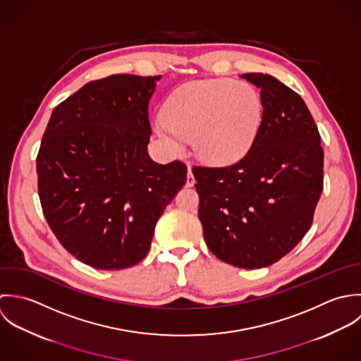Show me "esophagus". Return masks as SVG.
<instances>
[{
	"instance_id": "esophagus-1",
	"label": "esophagus",
	"mask_w": 361,
	"mask_h": 361,
	"mask_svg": "<svg viewBox=\"0 0 361 361\" xmlns=\"http://www.w3.org/2000/svg\"><path fill=\"white\" fill-rule=\"evenodd\" d=\"M194 184H195V178H194V174H192L191 166L188 164V174H187V183H185V185H187V187H192Z\"/></svg>"
}]
</instances>
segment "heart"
<instances>
[{"mask_svg": "<svg viewBox=\"0 0 361 361\" xmlns=\"http://www.w3.org/2000/svg\"><path fill=\"white\" fill-rule=\"evenodd\" d=\"M264 123V102L247 82L207 79L176 89L163 107L160 137L173 149L192 141L200 159L227 164L243 159L255 144Z\"/></svg>", "mask_w": 361, "mask_h": 361, "instance_id": "1", "label": "heart"}]
</instances>
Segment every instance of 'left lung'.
<instances>
[{
	"label": "left lung",
	"mask_w": 361,
	"mask_h": 361,
	"mask_svg": "<svg viewBox=\"0 0 361 361\" xmlns=\"http://www.w3.org/2000/svg\"><path fill=\"white\" fill-rule=\"evenodd\" d=\"M261 89L264 123L238 161L194 166L208 248L237 268L258 269L288 254L311 227L324 190V150L304 100L271 75L243 73Z\"/></svg>",
	"instance_id": "1"
}]
</instances>
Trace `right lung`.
I'll use <instances>...</instances> for the list:
<instances>
[{"mask_svg":"<svg viewBox=\"0 0 361 361\" xmlns=\"http://www.w3.org/2000/svg\"><path fill=\"white\" fill-rule=\"evenodd\" d=\"M161 76L110 75L51 113L36 159L44 217L61 245L104 271L142 261L187 166L153 161L147 106Z\"/></svg>","mask_w":361,"mask_h":361,"instance_id":"right-lung-1","label":"right lung"}]
</instances>
